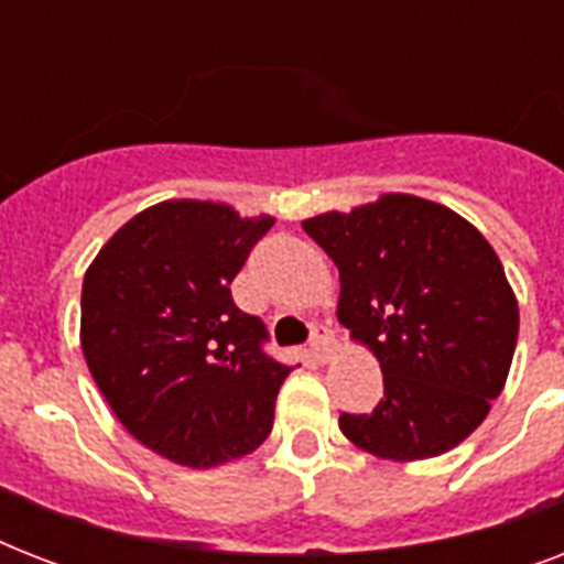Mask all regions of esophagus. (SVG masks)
Masks as SVG:
<instances>
[{
	"instance_id": "1",
	"label": "esophagus",
	"mask_w": 564,
	"mask_h": 564,
	"mask_svg": "<svg viewBox=\"0 0 564 564\" xmlns=\"http://www.w3.org/2000/svg\"><path fill=\"white\" fill-rule=\"evenodd\" d=\"M330 348H334V339H330V330H327V325H322V322H313V325H310V354H313L318 362H325L327 354H330Z\"/></svg>"
}]
</instances>
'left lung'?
Listing matches in <instances>:
<instances>
[{
  "label": "left lung",
  "instance_id": "8db88e82",
  "mask_svg": "<svg viewBox=\"0 0 564 564\" xmlns=\"http://www.w3.org/2000/svg\"><path fill=\"white\" fill-rule=\"evenodd\" d=\"M304 230L339 269L336 316L383 371L375 410L339 415L345 436L394 463L471 436L518 343V301L486 237L442 204L403 193L313 216Z\"/></svg>",
  "mask_w": 564,
  "mask_h": 564
}]
</instances>
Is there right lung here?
I'll list each match as a JSON object with an SVG mask.
<instances>
[{"label":"right lung","instance_id":"obj_1","mask_svg":"<svg viewBox=\"0 0 564 564\" xmlns=\"http://www.w3.org/2000/svg\"><path fill=\"white\" fill-rule=\"evenodd\" d=\"M272 225L228 204H154L84 274L87 369L122 427L172 463L213 468L272 433L292 369L263 351V318L230 299V281Z\"/></svg>","mask_w":564,"mask_h":564}]
</instances>
